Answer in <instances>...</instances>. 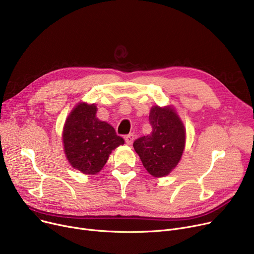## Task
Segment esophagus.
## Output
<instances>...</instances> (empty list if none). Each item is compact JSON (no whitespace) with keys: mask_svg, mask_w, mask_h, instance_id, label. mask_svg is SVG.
<instances>
[{"mask_svg":"<svg viewBox=\"0 0 254 254\" xmlns=\"http://www.w3.org/2000/svg\"><path fill=\"white\" fill-rule=\"evenodd\" d=\"M134 139H135V136L132 135V134H128V135H127V136L125 137L126 143H127V145H130L132 142H134Z\"/></svg>","mask_w":254,"mask_h":254,"instance_id":"1","label":"esophagus"}]
</instances>
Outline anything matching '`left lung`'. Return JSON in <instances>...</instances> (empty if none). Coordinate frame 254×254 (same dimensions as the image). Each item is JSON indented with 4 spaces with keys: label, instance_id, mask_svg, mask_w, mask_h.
<instances>
[{
    "label": "left lung",
    "instance_id": "8db88e82",
    "mask_svg": "<svg viewBox=\"0 0 254 254\" xmlns=\"http://www.w3.org/2000/svg\"><path fill=\"white\" fill-rule=\"evenodd\" d=\"M149 122L151 134L137 139L134 148L149 174L154 178H162L168 176L179 164L185 148L186 130L171 105L152 106Z\"/></svg>",
    "mask_w": 254,
    "mask_h": 254
}]
</instances>
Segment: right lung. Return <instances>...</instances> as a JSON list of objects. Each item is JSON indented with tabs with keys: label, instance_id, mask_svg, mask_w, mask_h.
Here are the masks:
<instances>
[{
	"label": "right lung",
	"instance_id": "right-lung-1",
	"mask_svg": "<svg viewBox=\"0 0 254 254\" xmlns=\"http://www.w3.org/2000/svg\"><path fill=\"white\" fill-rule=\"evenodd\" d=\"M96 104L78 103L63 128L64 151L69 164L85 175H96L104 168L112 150L124 145L114 127L97 117Z\"/></svg>",
	"mask_w": 254,
	"mask_h": 254
}]
</instances>
